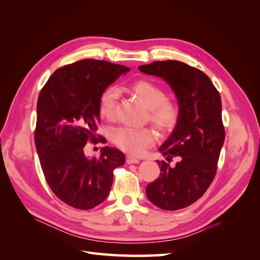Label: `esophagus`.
<instances>
[{
	"label": "esophagus",
	"mask_w": 260,
	"mask_h": 260,
	"mask_svg": "<svg viewBox=\"0 0 260 260\" xmlns=\"http://www.w3.org/2000/svg\"><path fill=\"white\" fill-rule=\"evenodd\" d=\"M125 161H127V164H139L140 162V159L136 158V157H133L131 155H128L127 156V159H125Z\"/></svg>",
	"instance_id": "1"
}]
</instances>
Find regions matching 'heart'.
<instances>
[{
	"label": "heart",
	"mask_w": 260,
	"mask_h": 260,
	"mask_svg": "<svg viewBox=\"0 0 260 260\" xmlns=\"http://www.w3.org/2000/svg\"><path fill=\"white\" fill-rule=\"evenodd\" d=\"M144 105L151 109V120L161 131H169L175 127L179 119L178 106L167 101L166 92L160 86L149 81H138L131 86ZM119 99V90L108 88L101 94L99 108L101 116L107 120L116 117V105ZM156 140V135L148 128L123 127L114 131L113 141L116 145L132 155L143 154Z\"/></svg>",
	"instance_id": "heart-1"
}]
</instances>
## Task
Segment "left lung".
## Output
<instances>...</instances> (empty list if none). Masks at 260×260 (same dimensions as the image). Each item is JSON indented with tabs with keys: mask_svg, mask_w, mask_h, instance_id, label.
I'll return each mask as SVG.
<instances>
[{
	"mask_svg": "<svg viewBox=\"0 0 260 260\" xmlns=\"http://www.w3.org/2000/svg\"><path fill=\"white\" fill-rule=\"evenodd\" d=\"M141 73L166 81L176 94L179 119L158 151L167 160L178 157L175 167L157 160L158 179L146 186V196L165 210L192 205L206 192L217 170L224 142L221 98L207 75L179 60L154 61Z\"/></svg>",
	"mask_w": 260,
	"mask_h": 260,
	"instance_id": "8db88e82",
	"label": "left lung"
}]
</instances>
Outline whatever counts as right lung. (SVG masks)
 <instances>
[{
  "label": "right lung",
  "instance_id": "1",
  "mask_svg": "<svg viewBox=\"0 0 260 260\" xmlns=\"http://www.w3.org/2000/svg\"><path fill=\"white\" fill-rule=\"evenodd\" d=\"M130 68L106 60L82 59L57 69L45 83L37 104L36 148L46 182L57 198L78 209L103 203L111 191L114 169L124 154L104 146L99 158L83 147L95 142L101 94Z\"/></svg>",
  "mask_w": 260,
  "mask_h": 260
}]
</instances>
